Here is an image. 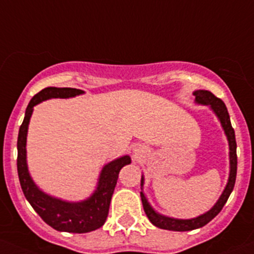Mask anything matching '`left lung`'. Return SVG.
<instances>
[{
  "label": "left lung",
  "mask_w": 254,
  "mask_h": 254,
  "mask_svg": "<svg viewBox=\"0 0 254 254\" xmlns=\"http://www.w3.org/2000/svg\"><path fill=\"white\" fill-rule=\"evenodd\" d=\"M193 95L195 96V102L200 105H206L210 106L211 110L213 111L214 114L218 117L221 125L224 130L225 136H227V140L229 142V159H230V172H229V180H228L225 189L223 190L221 197L218 199V201L214 204V206L211 208L210 211L201 214V216L196 217V218L191 219H177V218H171V217L163 216V214L155 212L154 208L149 205V202L147 201L146 196H144L143 191H141V200L142 205H143V210L146 212L147 217L150 221L152 224H154L155 227L160 228V229H166V230H174V231H188V230H194L197 228H201L204 225L207 224L208 222H211L214 217L217 216L222 211L223 206L227 202L228 197L233 191L234 186H235V180H236V170H238V157H236V141H235V131H234L233 127H231L230 123V117L228 113L225 104L222 101L221 99L216 97L211 91L208 90H196L194 91ZM141 187H143V176L141 178Z\"/></svg>",
  "instance_id": "1"
}]
</instances>
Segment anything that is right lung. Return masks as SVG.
<instances>
[{"instance_id":"obj_1","label":"right lung","mask_w":254,"mask_h":254,"mask_svg":"<svg viewBox=\"0 0 254 254\" xmlns=\"http://www.w3.org/2000/svg\"><path fill=\"white\" fill-rule=\"evenodd\" d=\"M83 93L84 91L80 89L49 86L36 94L27 105L23 124L20 125V129H19L18 159H16L21 189L33 210L40 214L41 218L47 224L54 228L55 230L76 234L89 233V231L96 230L104 225L108 216L111 199H112L114 188H116L119 171L123 166L131 163V159L129 155H124V157L108 163L107 165L104 166L101 174H100L97 188L93 195L80 202H69L50 196L35 185L30 176L29 170H27L26 136L30 118H31L33 107L36 105L44 100L53 99V97L67 99V97L80 95Z\"/></svg>"}]
</instances>
